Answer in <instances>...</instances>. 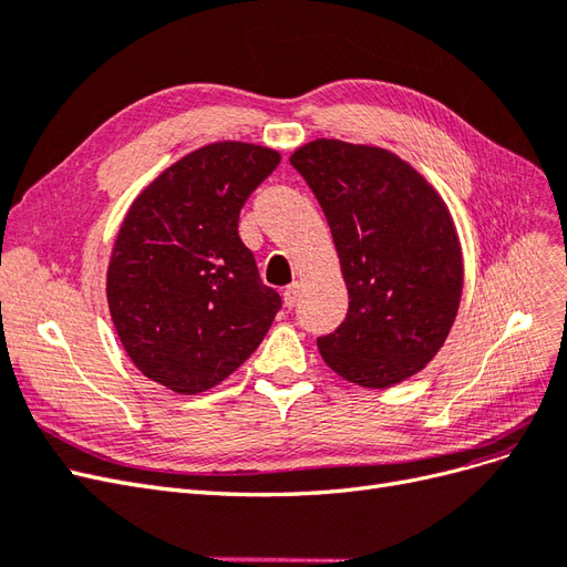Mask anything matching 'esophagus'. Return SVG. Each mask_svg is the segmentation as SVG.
Wrapping results in <instances>:
<instances>
[{
    "instance_id": "34e87169",
    "label": "esophagus",
    "mask_w": 567,
    "mask_h": 567,
    "mask_svg": "<svg viewBox=\"0 0 567 567\" xmlns=\"http://www.w3.org/2000/svg\"><path fill=\"white\" fill-rule=\"evenodd\" d=\"M298 298H300V284H293L284 290V305L288 307V310H293Z\"/></svg>"
}]
</instances>
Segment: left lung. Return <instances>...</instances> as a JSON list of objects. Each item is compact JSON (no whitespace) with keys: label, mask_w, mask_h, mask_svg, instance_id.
Returning a JSON list of instances; mask_svg holds the SVG:
<instances>
[{"label":"left lung","mask_w":567,"mask_h":567,"mask_svg":"<svg viewBox=\"0 0 567 567\" xmlns=\"http://www.w3.org/2000/svg\"><path fill=\"white\" fill-rule=\"evenodd\" d=\"M290 165L329 221L350 293L346 321L317 338L323 362L362 388L402 383L437 354L458 312L463 260L447 205L379 146L317 140Z\"/></svg>","instance_id":"left-lung-1"}]
</instances>
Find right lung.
I'll return each mask as SVG.
<instances>
[{
    "mask_svg": "<svg viewBox=\"0 0 567 567\" xmlns=\"http://www.w3.org/2000/svg\"><path fill=\"white\" fill-rule=\"evenodd\" d=\"M281 156L217 142L169 165L134 198L109 262L106 298L125 352L182 394L215 388L257 350L281 310L238 215Z\"/></svg>",
    "mask_w": 567,
    "mask_h": 567,
    "instance_id": "1",
    "label": "right lung"
}]
</instances>
